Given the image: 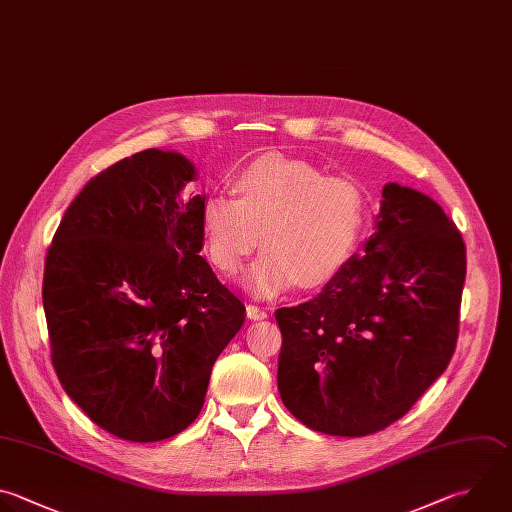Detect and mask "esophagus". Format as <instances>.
<instances>
[{"mask_svg":"<svg viewBox=\"0 0 512 512\" xmlns=\"http://www.w3.org/2000/svg\"><path fill=\"white\" fill-rule=\"evenodd\" d=\"M246 314H248L250 320H264L268 316V310L264 306H258V304H248Z\"/></svg>","mask_w":512,"mask_h":512,"instance_id":"1","label":"esophagus"}]
</instances>
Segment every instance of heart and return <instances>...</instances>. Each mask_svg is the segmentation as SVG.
Wrapping results in <instances>:
<instances>
[{"instance_id":"1","label":"heart","mask_w":512,"mask_h":512,"mask_svg":"<svg viewBox=\"0 0 512 512\" xmlns=\"http://www.w3.org/2000/svg\"><path fill=\"white\" fill-rule=\"evenodd\" d=\"M234 194H208L200 208V234L210 264L234 276L262 242L248 286L274 296L298 278L316 284L332 276L354 252L366 222L362 184L306 160L270 154L234 176Z\"/></svg>"}]
</instances>
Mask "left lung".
<instances>
[{"mask_svg": "<svg viewBox=\"0 0 512 512\" xmlns=\"http://www.w3.org/2000/svg\"><path fill=\"white\" fill-rule=\"evenodd\" d=\"M374 228L314 298L276 310L280 398L332 436L402 418L456 348L466 248L454 222L428 196L386 184Z\"/></svg>", "mask_w": 512, "mask_h": 512, "instance_id": "1", "label": "left lung"}]
</instances>
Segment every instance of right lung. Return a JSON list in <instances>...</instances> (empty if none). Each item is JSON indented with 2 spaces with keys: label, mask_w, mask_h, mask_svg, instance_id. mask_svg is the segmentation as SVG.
<instances>
[{
  "label": "right lung",
  "mask_w": 512,
  "mask_h": 512,
  "mask_svg": "<svg viewBox=\"0 0 512 512\" xmlns=\"http://www.w3.org/2000/svg\"><path fill=\"white\" fill-rule=\"evenodd\" d=\"M156 148L94 176L48 248L44 310L68 396L110 434L156 442L202 410L212 366L246 320L200 256L204 198Z\"/></svg>",
  "instance_id": "right-lung-1"
}]
</instances>
